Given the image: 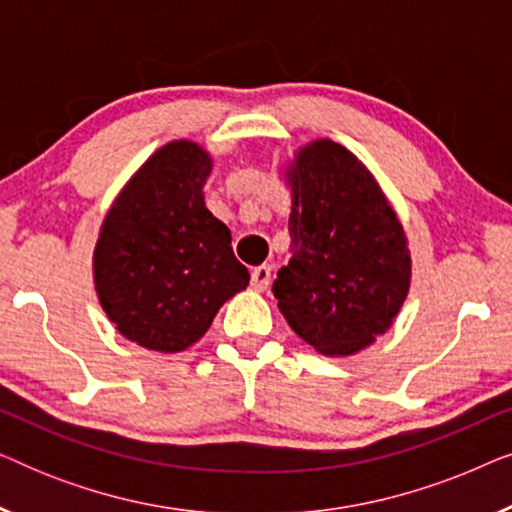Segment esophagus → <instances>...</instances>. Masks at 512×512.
<instances>
[{
  "instance_id": "1",
  "label": "esophagus",
  "mask_w": 512,
  "mask_h": 512,
  "mask_svg": "<svg viewBox=\"0 0 512 512\" xmlns=\"http://www.w3.org/2000/svg\"><path fill=\"white\" fill-rule=\"evenodd\" d=\"M270 277H272V268L270 265H258V268L251 270V286H254L256 291H265L270 284Z\"/></svg>"
}]
</instances>
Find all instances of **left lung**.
Returning a JSON list of instances; mask_svg holds the SVG:
<instances>
[{
  "instance_id": "left-lung-1",
  "label": "left lung",
  "mask_w": 512,
  "mask_h": 512,
  "mask_svg": "<svg viewBox=\"0 0 512 512\" xmlns=\"http://www.w3.org/2000/svg\"><path fill=\"white\" fill-rule=\"evenodd\" d=\"M291 191V261L272 293L286 324L324 356H352L387 333L408 298L403 223L373 172L333 139L282 167Z\"/></svg>"
}]
</instances>
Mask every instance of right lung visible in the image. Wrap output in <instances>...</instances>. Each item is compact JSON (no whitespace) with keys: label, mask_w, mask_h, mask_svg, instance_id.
Here are the masks:
<instances>
[{"label":"right lung","mask_w":512,"mask_h":512,"mask_svg":"<svg viewBox=\"0 0 512 512\" xmlns=\"http://www.w3.org/2000/svg\"><path fill=\"white\" fill-rule=\"evenodd\" d=\"M212 156L174 139L146 158L104 216L93 251L102 310L125 340L160 354L195 345L249 286L230 230L205 205Z\"/></svg>","instance_id":"1"}]
</instances>
